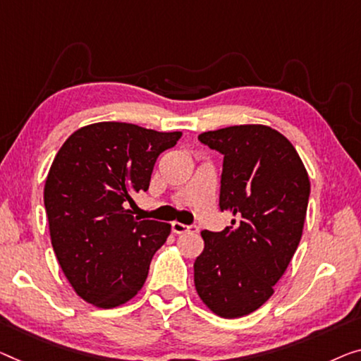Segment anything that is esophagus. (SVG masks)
Instances as JSON below:
<instances>
[{
    "label": "esophagus",
    "instance_id": "obj_1",
    "mask_svg": "<svg viewBox=\"0 0 361 361\" xmlns=\"http://www.w3.org/2000/svg\"><path fill=\"white\" fill-rule=\"evenodd\" d=\"M171 228H173L175 233H186V232L197 233L199 232L197 225H186V224H181V222H173V224H171Z\"/></svg>",
    "mask_w": 361,
    "mask_h": 361
}]
</instances>
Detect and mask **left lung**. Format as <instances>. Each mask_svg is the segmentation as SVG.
Masks as SVG:
<instances>
[{
    "label": "left lung",
    "instance_id": "1",
    "mask_svg": "<svg viewBox=\"0 0 361 361\" xmlns=\"http://www.w3.org/2000/svg\"><path fill=\"white\" fill-rule=\"evenodd\" d=\"M224 155L220 211L235 215L222 232L201 233L195 262L197 295L215 314L233 319L271 298L303 233L310 178L287 137L262 125L197 136Z\"/></svg>",
    "mask_w": 361,
    "mask_h": 361
}]
</instances>
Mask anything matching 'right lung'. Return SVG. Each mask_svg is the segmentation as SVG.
I'll list each match as a JSON object with an SVG mask.
<instances>
[{
    "instance_id": "add662e5",
    "label": "right lung",
    "mask_w": 361,
    "mask_h": 361,
    "mask_svg": "<svg viewBox=\"0 0 361 361\" xmlns=\"http://www.w3.org/2000/svg\"><path fill=\"white\" fill-rule=\"evenodd\" d=\"M181 133L104 121L78 129L58 150L43 202L51 245L79 297L100 308L131 300L170 235V224L134 217L131 195L147 191L159 155Z\"/></svg>"
}]
</instances>
